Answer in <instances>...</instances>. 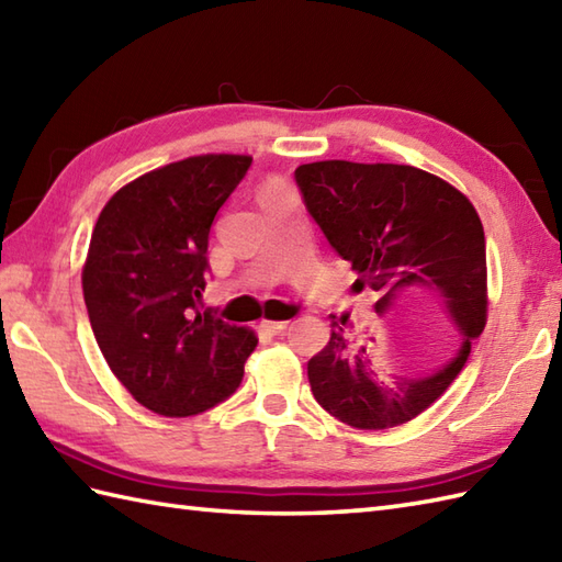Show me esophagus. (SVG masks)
<instances>
[{
	"label": "esophagus",
	"mask_w": 562,
	"mask_h": 562,
	"mask_svg": "<svg viewBox=\"0 0 562 562\" xmlns=\"http://www.w3.org/2000/svg\"><path fill=\"white\" fill-rule=\"evenodd\" d=\"M260 328L270 333V336H278V333L288 328V321H260Z\"/></svg>",
	"instance_id": "esophagus-1"
}]
</instances>
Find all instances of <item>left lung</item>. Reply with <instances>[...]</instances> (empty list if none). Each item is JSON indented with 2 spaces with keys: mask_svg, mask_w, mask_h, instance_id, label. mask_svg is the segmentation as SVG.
<instances>
[{
  "mask_svg": "<svg viewBox=\"0 0 562 562\" xmlns=\"http://www.w3.org/2000/svg\"><path fill=\"white\" fill-rule=\"evenodd\" d=\"M304 205L336 254L357 272L355 292L374 290L384 316L401 292L445 306L459 352L435 372L386 384L350 316L330 314V340L308 360L324 411L357 429H389L427 411L469 360L487 321L485 234L471 200L441 178L403 164L314 161L294 171Z\"/></svg>",
  "mask_w": 562,
  "mask_h": 562,
  "instance_id": "1",
  "label": "left lung"
}]
</instances>
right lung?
<instances>
[{
    "label": "right lung",
    "instance_id": "right-lung-1",
    "mask_svg": "<svg viewBox=\"0 0 562 562\" xmlns=\"http://www.w3.org/2000/svg\"><path fill=\"white\" fill-rule=\"evenodd\" d=\"M244 154H202L135 178L105 202L81 270L99 348L137 403L166 417L229 398L258 338L202 312L214 214L246 176Z\"/></svg>",
    "mask_w": 562,
    "mask_h": 562
}]
</instances>
